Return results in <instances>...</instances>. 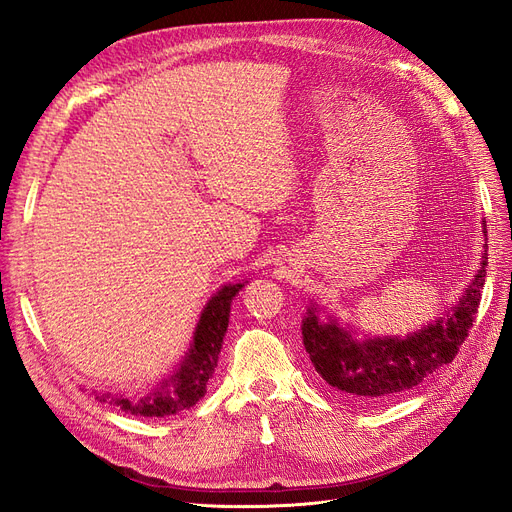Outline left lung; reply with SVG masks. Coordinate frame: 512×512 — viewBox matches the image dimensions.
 Here are the masks:
<instances>
[{
	"instance_id": "8db88e82",
	"label": "left lung",
	"mask_w": 512,
	"mask_h": 512,
	"mask_svg": "<svg viewBox=\"0 0 512 512\" xmlns=\"http://www.w3.org/2000/svg\"><path fill=\"white\" fill-rule=\"evenodd\" d=\"M483 232L487 230L483 228ZM485 267L487 256L459 303L406 339H354L337 320L322 322L316 307H309L301 327L305 352L322 380L352 397L384 399L414 389L433 371L451 363L466 342L485 286Z\"/></svg>"
}]
</instances>
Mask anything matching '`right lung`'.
<instances>
[{
  "label": "right lung",
  "mask_w": 512,
  "mask_h": 512,
  "mask_svg": "<svg viewBox=\"0 0 512 512\" xmlns=\"http://www.w3.org/2000/svg\"><path fill=\"white\" fill-rule=\"evenodd\" d=\"M243 284H226L209 299L207 307L200 314L198 327L190 352L181 361V367L173 378L160 384V389L143 399L130 397H98L100 401L111 399V404L136 416H170L192 408L196 401L207 393V384L218 367V354L228 329L230 303Z\"/></svg>",
  "instance_id": "right-lung-1"
}]
</instances>
